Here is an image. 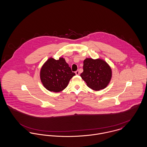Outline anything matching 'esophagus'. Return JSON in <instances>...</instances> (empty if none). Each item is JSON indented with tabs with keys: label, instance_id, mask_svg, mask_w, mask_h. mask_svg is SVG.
<instances>
[{
	"label": "esophagus",
	"instance_id": "obj_1",
	"mask_svg": "<svg viewBox=\"0 0 147 147\" xmlns=\"http://www.w3.org/2000/svg\"><path fill=\"white\" fill-rule=\"evenodd\" d=\"M75 73H76V75H79V70H77Z\"/></svg>",
	"mask_w": 147,
	"mask_h": 147
}]
</instances>
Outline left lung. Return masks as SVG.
<instances>
[{
  "instance_id": "left-lung-1",
  "label": "left lung",
  "mask_w": 147,
  "mask_h": 147,
  "mask_svg": "<svg viewBox=\"0 0 147 147\" xmlns=\"http://www.w3.org/2000/svg\"><path fill=\"white\" fill-rule=\"evenodd\" d=\"M83 72L80 77L91 89L98 91L105 89L112 78V69L101 58H87L84 61Z\"/></svg>"
}]
</instances>
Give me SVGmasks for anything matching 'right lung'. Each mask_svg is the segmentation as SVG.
Listing matches in <instances>:
<instances>
[{"instance_id":"add662e5","label":"right lung","mask_w":147,"mask_h":147,"mask_svg":"<svg viewBox=\"0 0 147 147\" xmlns=\"http://www.w3.org/2000/svg\"><path fill=\"white\" fill-rule=\"evenodd\" d=\"M75 75L63 57H59L57 60L50 57L43 63L40 71L43 86L49 91L55 92L66 88Z\"/></svg>"}]
</instances>
